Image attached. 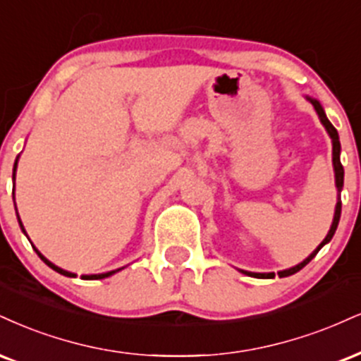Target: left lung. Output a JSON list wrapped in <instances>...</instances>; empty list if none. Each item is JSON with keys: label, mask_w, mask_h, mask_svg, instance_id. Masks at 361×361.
<instances>
[{"label": "left lung", "mask_w": 361, "mask_h": 361, "mask_svg": "<svg viewBox=\"0 0 361 361\" xmlns=\"http://www.w3.org/2000/svg\"><path fill=\"white\" fill-rule=\"evenodd\" d=\"M311 104H312V106H314V109H316V112H318L321 123H323L324 128H326L329 137H331V141H333V166H334V176H336V188H338V192H341V188H343V175H345V171H343V166H341V161H340V149H341V146H340V137H338V131H336V129H334V126L328 121V117H326V114H324V111H323V107H321V104H319L318 101H312V99H311ZM340 215H341V200L338 198L336 210H334V219H333L331 228H329L328 235L324 237V240L321 242L318 249L312 252V254H311L310 257H307L306 260H302L301 264H298L296 267H290V269H286V271L277 272V276H279V277H288V276L296 274L298 271H301V269L305 267L306 264L310 262V260H311L312 257H314L316 254H318L321 247H323L324 244H328V242L331 240L333 235H334V232H336L338 222H340ZM245 274L254 276V277H259V279H272V277L276 276L274 272H269V274H257V272H245Z\"/></svg>", "instance_id": "obj_1"}]
</instances>
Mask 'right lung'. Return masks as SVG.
Segmentation results:
<instances>
[{"label":"right lung","instance_id":"1","mask_svg":"<svg viewBox=\"0 0 361 361\" xmlns=\"http://www.w3.org/2000/svg\"><path fill=\"white\" fill-rule=\"evenodd\" d=\"M15 168H16V163H15ZM20 225H21V222H20ZM21 228H23V225H21ZM23 232H25V228H23ZM33 249H35V247H33ZM35 250H37V249H35ZM37 254H38V255H40V259L43 260V262H45V264H47V266H49V267H51V269H54V271H56V272H59V274H62V276H67V277H75V274H72V272H67V271H63V269L56 267V266H55V264H51V262H50V260H49V259H45V257H43V255H42V254H40V252H38V250H37ZM117 271H121V269H117ZM117 271H111V272H106V274H92V276H82V279H104V277H109V276H112V274H114V272H117Z\"/></svg>","mask_w":361,"mask_h":361}]
</instances>
